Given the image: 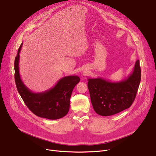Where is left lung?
<instances>
[{
	"mask_svg": "<svg viewBox=\"0 0 156 156\" xmlns=\"http://www.w3.org/2000/svg\"><path fill=\"white\" fill-rule=\"evenodd\" d=\"M140 80L139 60L136 61L132 73L119 82L102 78H88V88L95 112L108 116L129 108L135 99Z\"/></svg>",
	"mask_w": 156,
	"mask_h": 156,
	"instance_id": "8db88e82",
	"label": "left lung"
}]
</instances>
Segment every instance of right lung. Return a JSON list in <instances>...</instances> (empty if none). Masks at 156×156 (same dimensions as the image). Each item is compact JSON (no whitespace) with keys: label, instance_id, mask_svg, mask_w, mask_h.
Instances as JSON below:
<instances>
[{"label":"right lung","instance_id":"right-lung-1","mask_svg":"<svg viewBox=\"0 0 156 156\" xmlns=\"http://www.w3.org/2000/svg\"><path fill=\"white\" fill-rule=\"evenodd\" d=\"M21 44L14 61V78L18 91L28 109L38 117L57 119L65 116L69 109L73 90L80 80L78 76H68L60 79L48 90L35 93L23 83L19 71Z\"/></svg>","mask_w":156,"mask_h":156}]
</instances>
